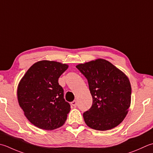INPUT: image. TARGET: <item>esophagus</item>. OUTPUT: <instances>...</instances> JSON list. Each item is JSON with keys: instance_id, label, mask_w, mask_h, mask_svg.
<instances>
[{"instance_id": "esophagus-1", "label": "esophagus", "mask_w": 153, "mask_h": 153, "mask_svg": "<svg viewBox=\"0 0 153 153\" xmlns=\"http://www.w3.org/2000/svg\"><path fill=\"white\" fill-rule=\"evenodd\" d=\"M71 105H72L73 107H76V105H77V101H76V100H74V101H73L71 103Z\"/></svg>"}]
</instances>
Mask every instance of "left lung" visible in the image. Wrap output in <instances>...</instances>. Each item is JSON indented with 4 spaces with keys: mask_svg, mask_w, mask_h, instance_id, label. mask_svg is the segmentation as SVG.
Here are the masks:
<instances>
[{
    "mask_svg": "<svg viewBox=\"0 0 153 153\" xmlns=\"http://www.w3.org/2000/svg\"><path fill=\"white\" fill-rule=\"evenodd\" d=\"M76 68L88 79L93 98L91 107L83 115L86 125L98 131L117 126L131 105V86L128 77L101 58L79 64Z\"/></svg>",
    "mask_w": 153,
    "mask_h": 153,
    "instance_id": "left-lung-1",
    "label": "left lung"
}]
</instances>
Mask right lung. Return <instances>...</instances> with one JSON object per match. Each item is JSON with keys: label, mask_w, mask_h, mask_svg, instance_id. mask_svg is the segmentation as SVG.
Listing matches in <instances>:
<instances>
[{"label": "right lung", "mask_w": 153, "mask_h": 153, "mask_svg": "<svg viewBox=\"0 0 153 153\" xmlns=\"http://www.w3.org/2000/svg\"><path fill=\"white\" fill-rule=\"evenodd\" d=\"M68 68L66 64L39 61L20 79L17 89L19 105L28 120L38 128L53 130L66 121L70 105L64 100L58 78Z\"/></svg>", "instance_id": "obj_1"}]
</instances>
